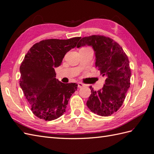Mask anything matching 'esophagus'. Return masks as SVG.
<instances>
[{
    "label": "esophagus",
    "instance_id": "esophagus-1",
    "mask_svg": "<svg viewBox=\"0 0 154 154\" xmlns=\"http://www.w3.org/2000/svg\"><path fill=\"white\" fill-rule=\"evenodd\" d=\"M78 88H81L82 87H84V86H85V85L84 84L81 83V82H78Z\"/></svg>",
    "mask_w": 154,
    "mask_h": 154
}]
</instances>
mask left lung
Listing matches in <instances>:
<instances>
[{"mask_svg":"<svg viewBox=\"0 0 154 154\" xmlns=\"http://www.w3.org/2000/svg\"><path fill=\"white\" fill-rule=\"evenodd\" d=\"M91 46L95 51V67L106 77L103 88L96 91L92 89L87 101L88 107L101 116H110L117 112L125 99L130 87L131 72L127 55L119 44L100 35L82 38L77 48Z\"/></svg>","mask_w":154,"mask_h":154,"instance_id":"1","label":"left lung"}]
</instances>
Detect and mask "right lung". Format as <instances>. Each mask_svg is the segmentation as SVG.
<instances>
[{"label": "right lung", "instance_id": "obj_1", "mask_svg": "<svg viewBox=\"0 0 154 154\" xmlns=\"http://www.w3.org/2000/svg\"><path fill=\"white\" fill-rule=\"evenodd\" d=\"M80 38L42 40L25 55L20 68V85L32 113L38 118L54 120L65 112L78 84L59 81L54 69L61 65L65 54L76 46Z\"/></svg>", "mask_w": 154, "mask_h": 154}]
</instances>
